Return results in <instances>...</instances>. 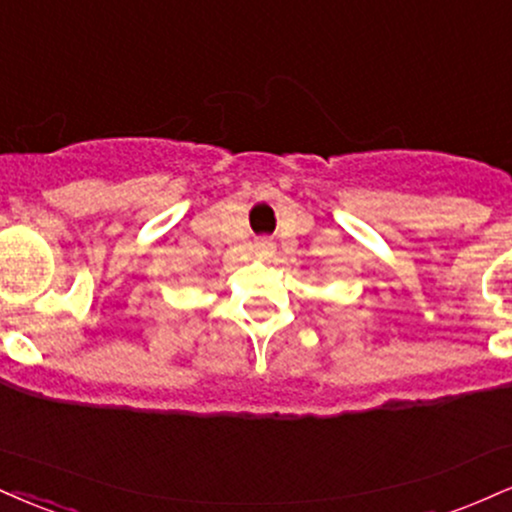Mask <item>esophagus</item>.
Segmentation results:
<instances>
[{"mask_svg":"<svg viewBox=\"0 0 512 512\" xmlns=\"http://www.w3.org/2000/svg\"><path fill=\"white\" fill-rule=\"evenodd\" d=\"M257 245H260L262 250H269V245H272V243H269V240H260V243H257Z\"/></svg>","mask_w":512,"mask_h":512,"instance_id":"34e87169","label":"esophagus"}]
</instances>
